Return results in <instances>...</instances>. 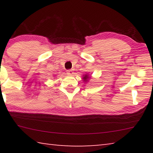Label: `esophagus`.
I'll return each mask as SVG.
<instances>
[{"mask_svg":"<svg viewBox=\"0 0 153 153\" xmlns=\"http://www.w3.org/2000/svg\"><path fill=\"white\" fill-rule=\"evenodd\" d=\"M67 74L69 75H73L74 71L72 70V69H68V70H67Z\"/></svg>","mask_w":153,"mask_h":153,"instance_id":"obj_1","label":"esophagus"}]
</instances>
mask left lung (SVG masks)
Returning <instances> with one entry per match:
<instances>
[{
  "label": "left lung",
  "instance_id": "8db88e82",
  "mask_svg": "<svg viewBox=\"0 0 153 153\" xmlns=\"http://www.w3.org/2000/svg\"><path fill=\"white\" fill-rule=\"evenodd\" d=\"M88 78V76H86V75L84 77V80H86Z\"/></svg>",
  "mask_w": 153,
  "mask_h": 153
}]
</instances>
